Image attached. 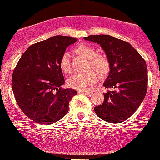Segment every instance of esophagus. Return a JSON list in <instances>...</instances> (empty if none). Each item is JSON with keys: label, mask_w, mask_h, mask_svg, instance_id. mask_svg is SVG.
I'll return each mask as SVG.
<instances>
[{"label": "esophagus", "mask_w": 160, "mask_h": 160, "mask_svg": "<svg viewBox=\"0 0 160 160\" xmlns=\"http://www.w3.org/2000/svg\"><path fill=\"white\" fill-rule=\"evenodd\" d=\"M78 93H80V94H84V95H87V96H90V95H92V92L78 91Z\"/></svg>", "instance_id": "esophagus-1"}]
</instances>
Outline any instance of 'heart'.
I'll return each instance as SVG.
<instances>
[{
  "label": "heart",
  "mask_w": 160,
  "mask_h": 160,
  "mask_svg": "<svg viewBox=\"0 0 160 160\" xmlns=\"http://www.w3.org/2000/svg\"><path fill=\"white\" fill-rule=\"evenodd\" d=\"M75 52L89 59V66L96 68L102 74L107 73L109 70V62L108 58L102 55H95V49L86 44H81L75 47ZM59 67L64 72H70L71 67L70 58L68 52H64L60 58ZM99 73L95 70H90L84 72H78L70 76L68 80L70 88L78 90H90L99 78Z\"/></svg>",
  "instance_id": "heart-1"
}]
</instances>
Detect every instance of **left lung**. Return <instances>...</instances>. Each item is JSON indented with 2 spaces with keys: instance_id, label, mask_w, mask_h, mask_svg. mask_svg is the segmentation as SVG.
Here are the masks:
<instances>
[{
  "instance_id": "1",
  "label": "left lung",
  "mask_w": 160,
  "mask_h": 160,
  "mask_svg": "<svg viewBox=\"0 0 160 160\" xmlns=\"http://www.w3.org/2000/svg\"><path fill=\"white\" fill-rule=\"evenodd\" d=\"M84 39L99 44L105 52L110 72L103 85L115 89L104 93L103 103L94 108L96 114L110 123L127 120L146 95L148 70L145 59L129 43L111 35H89Z\"/></svg>"
}]
</instances>
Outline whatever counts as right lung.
I'll use <instances>...</instances> for the list:
<instances>
[{
    "mask_svg": "<svg viewBox=\"0 0 160 160\" xmlns=\"http://www.w3.org/2000/svg\"><path fill=\"white\" fill-rule=\"evenodd\" d=\"M77 38L56 35L31 45L13 71L12 88L17 104L27 117L43 125L58 122L68 113L77 92L63 89L59 62Z\"/></svg>",
    "mask_w": 160,
    "mask_h": 160,
    "instance_id": "obj_1",
    "label": "right lung"
}]
</instances>
